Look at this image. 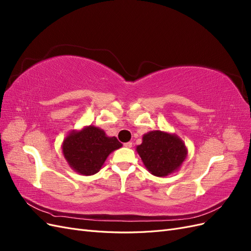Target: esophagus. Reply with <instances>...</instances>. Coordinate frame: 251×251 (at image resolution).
Listing matches in <instances>:
<instances>
[{"instance_id":"esophagus-1","label":"esophagus","mask_w":251,"mask_h":251,"mask_svg":"<svg viewBox=\"0 0 251 251\" xmlns=\"http://www.w3.org/2000/svg\"><path fill=\"white\" fill-rule=\"evenodd\" d=\"M124 146L126 147V148H127V149H131L132 148V142H126Z\"/></svg>"}]
</instances>
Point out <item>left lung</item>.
I'll use <instances>...</instances> for the list:
<instances>
[{
    "label": "left lung",
    "mask_w": 251,
    "mask_h": 251,
    "mask_svg": "<svg viewBox=\"0 0 251 251\" xmlns=\"http://www.w3.org/2000/svg\"><path fill=\"white\" fill-rule=\"evenodd\" d=\"M136 151L147 170L156 177L177 172L187 156L185 143L178 135L160 130L144 134Z\"/></svg>",
    "instance_id": "left-lung-1"
}]
</instances>
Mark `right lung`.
Wrapping results in <instances>:
<instances>
[{
	"mask_svg": "<svg viewBox=\"0 0 251 251\" xmlns=\"http://www.w3.org/2000/svg\"><path fill=\"white\" fill-rule=\"evenodd\" d=\"M121 147L116 137H109L100 127L87 126L66 136L62 151L73 171L91 176L100 172L108 156Z\"/></svg>",
	"mask_w": 251,
	"mask_h": 251,
	"instance_id": "1",
	"label": "right lung"
}]
</instances>
